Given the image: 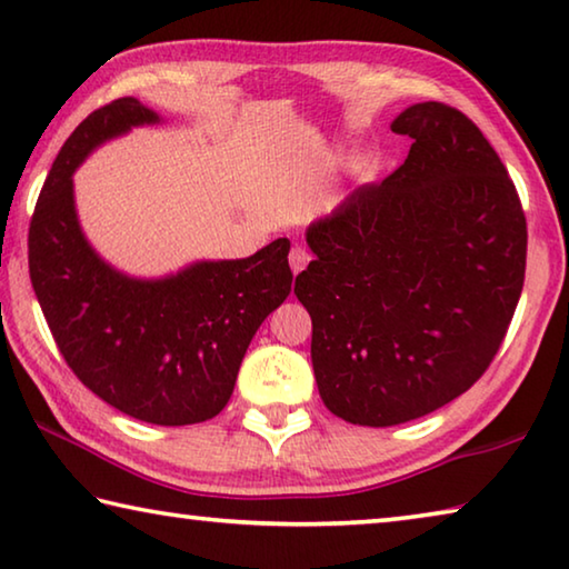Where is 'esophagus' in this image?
Instances as JSON below:
<instances>
[{
  "label": "esophagus",
  "mask_w": 569,
  "mask_h": 569,
  "mask_svg": "<svg viewBox=\"0 0 569 569\" xmlns=\"http://www.w3.org/2000/svg\"><path fill=\"white\" fill-rule=\"evenodd\" d=\"M310 259H312L310 251H307L305 247H300V244L292 247V251H290V267H292V272L300 274L302 269H305L307 264H310Z\"/></svg>",
  "instance_id": "obj_1"
}]
</instances>
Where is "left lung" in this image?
Segmentation results:
<instances>
[{
    "label": "left lung",
    "mask_w": 569,
    "mask_h": 569,
    "mask_svg": "<svg viewBox=\"0 0 569 569\" xmlns=\"http://www.w3.org/2000/svg\"><path fill=\"white\" fill-rule=\"evenodd\" d=\"M390 130L413 141L408 158L307 229L315 259L295 279L322 403L372 428L413 421L477 383L527 267L519 193L473 120L431 100Z\"/></svg>",
    "instance_id": "obj_1"
}]
</instances>
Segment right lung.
<instances>
[{"instance_id":"1","label":"right lung","mask_w":569,"mask_h":569,"mask_svg":"<svg viewBox=\"0 0 569 569\" xmlns=\"http://www.w3.org/2000/svg\"><path fill=\"white\" fill-rule=\"evenodd\" d=\"M146 123H158L151 108L118 98L72 130L30 221V279L82 386L138 421L189 426L229 403L251 338L290 295V241L163 279H133L102 262L78 223L72 173L92 148Z\"/></svg>"}]
</instances>
